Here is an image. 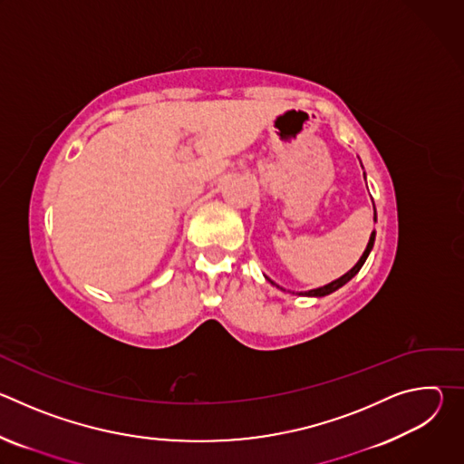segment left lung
<instances>
[{
    "label": "left lung",
    "mask_w": 464,
    "mask_h": 464,
    "mask_svg": "<svg viewBox=\"0 0 464 464\" xmlns=\"http://www.w3.org/2000/svg\"><path fill=\"white\" fill-rule=\"evenodd\" d=\"M374 220H376V209H374ZM374 237H376V233L372 231L371 233V238H369V244H367V247H365V251H363V255L360 256V260L356 262V266L353 268V270H349L345 276H342L340 279H336V281H333V283H328V285H324V286H321V288H315V290H308V292H299V295H306V297H323V295H328V294H333V292H336L338 288H342L343 285H347L360 270H362V266L365 264V260H367V256H369V253H371V249H372V246H374ZM268 279V277H266ZM274 286H277L272 279H268Z\"/></svg>",
    "instance_id": "8db88e82"
}]
</instances>
